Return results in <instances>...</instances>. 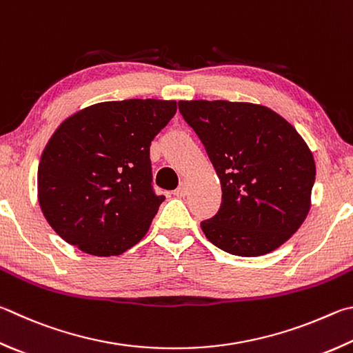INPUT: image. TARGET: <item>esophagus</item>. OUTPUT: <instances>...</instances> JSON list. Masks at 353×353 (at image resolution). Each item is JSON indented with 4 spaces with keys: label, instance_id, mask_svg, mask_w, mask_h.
Wrapping results in <instances>:
<instances>
[{
    "label": "esophagus",
    "instance_id": "obj_1",
    "mask_svg": "<svg viewBox=\"0 0 353 353\" xmlns=\"http://www.w3.org/2000/svg\"><path fill=\"white\" fill-rule=\"evenodd\" d=\"M174 196H177V197H185V196H187V183L182 182L181 185H179V187L174 190Z\"/></svg>",
    "mask_w": 353,
    "mask_h": 353
}]
</instances>
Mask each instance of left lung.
Returning <instances> with one entry per match:
<instances>
[{
  "mask_svg": "<svg viewBox=\"0 0 353 353\" xmlns=\"http://www.w3.org/2000/svg\"><path fill=\"white\" fill-rule=\"evenodd\" d=\"M221 181L217 213L201 222L217 248L252 258L290 239L310 210L315 160L296 130L265 106L179 101Z\"/></svg>",
  "mask_w": 353,
  "mask_h": 353,
  "instance_id": "obj_1",
  "label": "left lung"
}]
</instances>
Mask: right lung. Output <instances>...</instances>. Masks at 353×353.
Instances as JSON below:
<instances>
[{
    "label": "right lung",
    "instance_id": "add662e5",
    "mask_svg": "<svg viewBox=\"0 0 353 353\" xmlns=\"http://www.w3.org/2000/svg\"><path fill=\"white\" fill-rule=\"evenodd\" d=\"M176 101H105L59 126L38 165V201L60 238L117 256L143 238L165 196L152 187L150 146Z\"/></svg>",
    "mask_w": 353,
    "mask_h": 353
}]
</instances>
